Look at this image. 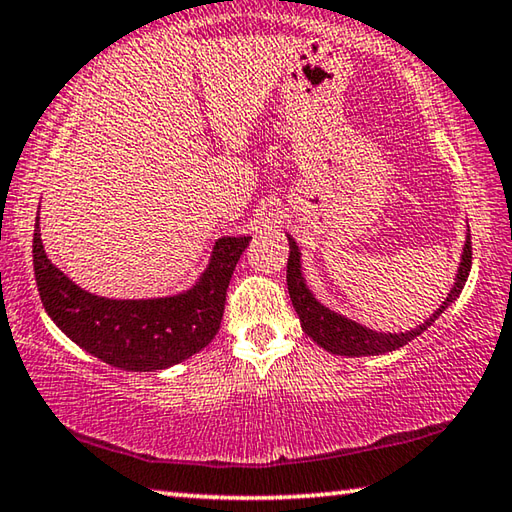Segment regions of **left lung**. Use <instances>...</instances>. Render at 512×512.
Segmentation results:
<instances>
[{"label":"left lung","instance_id":"8db88e82","mask_svg":"<svg viewBox=\"0 0 512 512\" xmlns=\"http://www.w3.org/2000/svg\"><path fill=\"white\" fill-rule=\"evenodd\" d=\"M289 248L291 250H289V262H287V284H289V296L293 302V309H296V314L300 316V325L305 329V334L311 336L320 348H325L332 354H343V357H368V354L393 352L409 341H413L415 336H420L424 329L431 327L433 320L443 314V311L458 298V293L463 291L465 280L472 268V239H470V232H467L463 259H461V266H458L454 289L449 291L447 300L440 305L436 314H433L427 323L420 325L418 329H411V332L381 334V332H372V329L363 327L359 323H354V320L343 318L341 314H334V311H329L327 307L320 305V302L311 296V291L307 289L305 277H302V271H300L298 246L291 237H289Z\"/></svg>","mask_w":512,"mask_h":512}]
</instances>
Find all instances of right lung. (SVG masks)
I'll return each instance as SVG.
<instances>
[{
  "mask_svg": "<svg viewBox=\"0 0 512 512\" xmlns=\"http://www.w3.org/2000/svg\"><path fill=\"white\" fill-rule=\"evenodd\" d=\"M36 216L33 271L51 320L83 350L121 370L169 368L201 352L221 327L225 293L250 237L216 241L212 262L194 289L155 300L92 296L49 262Z\"/></svg>",
  "mask_w": 512,
  "mask_h": 512,
  "instance_id": "add662e5",
  "label": "right lung"
}]
</instances>
